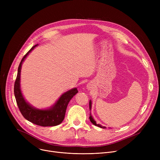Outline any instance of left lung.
<instances>
[{"label": "left lung", "mask_w": 160, "mask_h": 160, "mask_svg": "<svg viewBox=\"0 0 160 160\" xmlns=\"http://www.w3.org/2000/svg\"><path fill=\"white\" fill-rule=\"evenodd\" d=\"M91 106H92V102H91V100H89V110H90V114H89V119H90V121L93 123L94 125L97 126V127H98L100 128H106L105 127H103V126L100 125L99 124H97V122L94 120V119L93 118V117H92L91 114Z\"/></svg>", "instance_id": "8db88e82"}]
</instances>
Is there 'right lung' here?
Returning a JSON list of instances; mask_svg holds the SVG:
<instances>
[{
  "instance_id": "add662e5",
  "label": "right lung",
  "mask_w": 160,
  "mask_h": 160,
  "mask_svg": "<svg viewBox=\"0 0 160 160\" xmlns=\"http://www.w3.org/2000/svg\"><path fill=\"white\" fill-rule=\"evenodd\" d=\"M38 45L32 47L22 58L18 67V75L14 85V95L17 104L22 116L28 121L41 127H54L62 122L65 118L66 109L71 98L78 91L77 88H72L63 93L57 101L46 109H39L30 104L22 95L21 89V71L22 64L28 55Z\"/></svg>"
}]
</instances>
